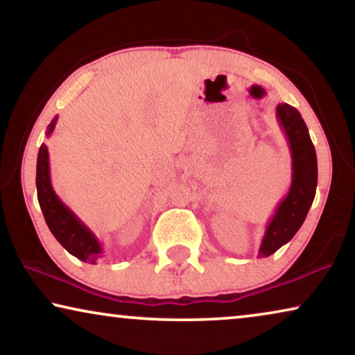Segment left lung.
<instances>
[{"label":"left lung","instance_id":"1","mask_svg":"<svg viewBox=\"0 0 355 355\" xmlns=\"http://www.w3.org/2000/svg\"><path fill=\"white\" fill-rule=\"evenodd\" d=\"M276 118L289 142L291 158H293V181L289 192L276 207L275 215L266 225L265 236L259 249L260 259L275 254L279 247L293 239L312 207L318 181L317 153L302 116L294 106L279 103L276 106Z\"/></svg>","mask_w":355,"mask_h":355}]
</instances>
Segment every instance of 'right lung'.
I'll return each mask as SVG.
<instances>
[{
    "label": "right lung",
    "mask_w": 355,
    "mask_h": 355,
    "mask_svg": "<svg viewBox=\"0 0 355 355\" xmlns=\"http://www.w3.org/2000/svg\"><path fill=\"white\" fill-rule=\"evenodd\" d=\"M56 121L58 116L48 124L46 137H50L55 130ZM37 197L46 225L56 241L76 259L95 265L103 254V247L94 232L56 196L51 186L50 159H48V147L45 144H42L37 158Z\"/></svg>",
    "instance_id": "obj_1"
}]
</instances>
